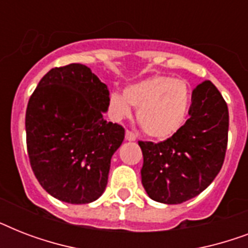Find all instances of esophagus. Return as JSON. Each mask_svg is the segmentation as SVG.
<instances>
[{"label": "esophagus", "mask_w": 248, "mask_h": 248, "mask_svg": "<svg viewBox=\"0 0 248 248\" xmlns=\"http://www.w3.org/2000/svg\"><path fill=\"white\" fill-rule=\"evenodd\" d=\"M126 140H128V141H135L136 140V135L134 134L132 131H126Z\"/></svg>", "instance_id": "obj_1"}]
</instances>
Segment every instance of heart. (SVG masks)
Returning <instances> with one entry per match:
<instances>
[{
  "label": "heart",
  "instance_id": "obj_1",
  "mask_svg": "<svg viewBox=\"0 0 248 248\" xmlns=\"http://www.w3.org/2000/svg\"><path fill=\"white\" fill-rule=\"evenodd\" d=\"M192 90L188 82L169 76H153L132 83L124 93H110L109 112L121 120L138 108L136 118L143 131L155 139H167L176 134L188 118Z\"/></svg>",
  "mask_w": 248,
  "mask_h": 248
}]
</instances>
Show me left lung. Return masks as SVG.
I'll use <instances>...</instances> for the list:
<instances>
[{
    "label": "left lung",
    "mask_w": 248,
    "mask_h": 248,
    "mask_svg": "<svg viewBox=\"0 0 248 248\" xmlns=\"http://www.w3.org/2000/svg\"><path fill=\"white\" fill-rule=\"evenodd\" d=\"M229 112L210 81L192 93L189 118L161 143L139 141L143 152L141 183L148 196L166 204L183 203L211 184L225 158Z\"/></svg>",
    "instance_id": "1"
}]
</instances>
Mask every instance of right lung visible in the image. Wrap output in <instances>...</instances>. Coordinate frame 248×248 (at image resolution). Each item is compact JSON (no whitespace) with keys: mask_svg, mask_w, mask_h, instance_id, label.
Returning <instances> with one entry per match:
<instances>
[{"mask_svg":"<svg viewBox=\"0 0 248 248\" xmlns=\"http://www.w3.org/2000/svg\"><path fill=\"white\" fill-rule=\"evenodd\" d=\"M108 97L107 85L76 63L52 68L33 91L25 113L29 162L56 200L90 203L104 193L124 139V128L103 117Z\"/></svg>","mask_w":248,"mask_h":248,"instance_id":"add662e5","label":"right lung"}]
</instances>
